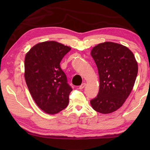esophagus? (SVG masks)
I'll list each match as a JSON object with an SVG mask.
<instances>
[{"mask_svg":"<svg viewBox=\"0 0 150 150\" xmlns=\"http://www.w3.org/2000/svg\"><path fill=\"white\" fill-rule=\"evenodd\" d=\"M85 86H86V83H82L80 86H79V89H81V90H82V89H83L84 87H85Z\"/></svg>","mask_w":150,"mask_h":150,"instance_id":"1","label":"esophagus"}]
</instances>
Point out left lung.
Listing matches in <instances>:
<instances>
[{
  "mask_svg": "<svg viewBox=\"0 0 150 150\" xmlns=\"http://www.w3.org/2000/svg\"><path fill=\"white\" fill-rule=\"evenodd\" d=\"M91 55L97 66L99 91L90 100L97 112L112 113L122 106L134 86L138 64L133 53L122 44L105 42L95 46Z\"/></svg>",
  "mask_w": 150,
  "mask_h": 150,
  "instance_id": "8db88e82",
  "label": "left lung"
}]
</instances>
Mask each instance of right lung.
I'll list each match as a JSON object with an SVG mask.
<instances>
[{"label":"right lung","mask_w":150,"mask_h":150,"mask_svg":"<svg viewBox=\"0 0 150 150\" xmlns=\"http://www.w3.org/2000/svg\"><path fill=\"white\" fill-rule=\"evenodd\" d=\"M71 47L46 41L31 47L24 60V77L30 93L44 112L56 114L69 103L72 88L60 63Z\"/></svg>","instance_id":"1"}]
</instances>
